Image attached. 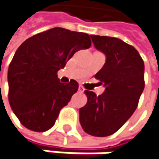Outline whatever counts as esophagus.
I'll return each instance as SVG.
<instances>
[{"mask_svg": "<svg viewBox=\"0 0 159 159\" xmlns=\"http://www.w3.org/2000/svg\"><path fill=\"white\" fill-rule=\"evenodd\" d=\"M78 91H79V92H81V93H83V92L84 91V88L82 85H79V87H78Z\"/></svg>", "mask_w": 159, "mask_h": 159, "instance_id": "esophagus-1", "label": "esophagus"}]
</instances>
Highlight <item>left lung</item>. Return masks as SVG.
Listing matches in <instances>:
<instances>
[{"mask_svg":"<svg viewBox=\"0 0 159 159\" xmlns=\"http://www.w3.org/2000/svg\"><path fill=\"white\" fill-rule=\"evenodd\" d=\"M106 62L95 75L105 90L101 95L84 91L87 103L80 108V123L89 135L106 137L115 133L130 118L145 87L144 62L132 46L120 39L90 36Z\"/></svg>","mask_w":159,"mask_h":159,"instance_id":"obj_1","label":"left lung"}]
</instances>
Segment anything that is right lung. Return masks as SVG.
<instances>
[{"label": "right lung", "mask_w": 159, "mask_h": 159, "mask_svg": "<svg viewBox=\"0 0 159 159\" xmlns=\"http://www.w3.org/2000/svg\"><path fill=\"white\" fill-rule=\"evenodd\" d=\"M91 44L88 34L53 28L19 47L8 70L9 102L24 127L43 132L54 126L61 109L78 90L76 81L65 84L57 73Z\"/></svg>", "instance_id": "obj_1"}]
</instances>
